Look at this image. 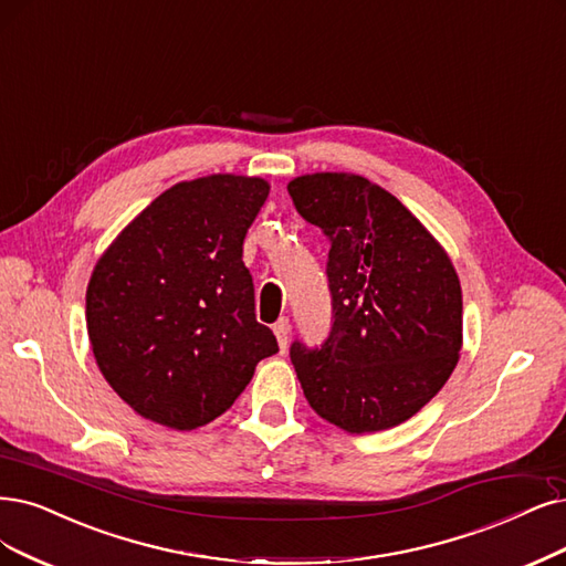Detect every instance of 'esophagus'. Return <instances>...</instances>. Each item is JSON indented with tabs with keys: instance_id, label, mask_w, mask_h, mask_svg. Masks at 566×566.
<instances>
[{
	"instance_id": "esophagus-1",
	"label": "esophagus",
	"mask_w": 566,
	"mask_h": 566,
	"mask_svg": "<svg viewBox=\"0 0 566 566\" xmlns=\"http://www.w3.org/2000/svg\"><path fill=\"white\" fill-rule=\"evenodd\" d=\"M272 331H275L277 343H280V349H282V352H286V345H289V333H291V324H289V319H286V317H282L275 326H272Z\"/></svg>"
}]
</instances>
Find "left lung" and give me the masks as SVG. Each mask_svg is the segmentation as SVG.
I'll return each instance as SVG.
<instances>
[{
  "label": "left lung",
  "instance_id": "obj_1",
  "mask_svg": "<svg viewBox=\"0 0 566 566\" xmlns=\"http://www.w3.org/2000/svg\"><path fill=\"white\" fill-rule=\"evenodd\" d=\"M286 188L331 242V333L319 349L291 345L307 403L347 433L410 420L443 389L462 349V286L448 251L366 177L315 172Z\"/></svg>",
  "mask_w": 566,
  "mask_h": 566
}]
</instances>
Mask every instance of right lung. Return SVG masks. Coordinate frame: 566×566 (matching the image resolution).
Instances as JSON below:
<instances>
[{
    "label": "right lung",
    "instance_id": "1",
    "mask_svg": "<svg viewBox=\"0 0 566 566\" xmlns=\"http://www.w3.org/2000/svg\"><path fill=\"white\" fill-rule=\"evenodd\" d=\"M268 193L261 177L179 181L97 259L86 291L91 347L104 380L144 420L205 427L280 349L256 322L242 261Z\"/></svg>",
    "mask_w": 566,
    "mask_h": 566
}]
</instances>
